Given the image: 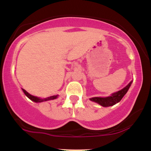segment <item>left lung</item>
<instances>
[{
  "label": "left lung",
  "mask_w": 151,
  "mask_h": 151,
  "mask_svg": "<svg viewBox=\"0 0 151 151\" xmlns=\"http://www.w3.org/2000/svg\"><path fill=\"white\" fill-rule=\"evenodd\" d=\"M132 84V82L129 83V85L126 87H125L121 91H118V92L112 94L111 96L106 97V98H101V97H94V98L91 99V101H95V102L98 103L100 105L103 106H112V105L115 104L116 103H118L123 96H124L125 94L127 93L128 90H129V87L131 86Z\"/></svg>",
  "instance_id": "8db88e82"
}]
</instances>
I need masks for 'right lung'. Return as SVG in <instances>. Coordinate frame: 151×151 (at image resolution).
I'll use <instances>...</instances> for the list:
<instances>
[{"mask_svg":"<svg viewBox=\"0 0 151 151\" xmlns=\"http://www.w3.org/2000/svg\"><path fill=\"white\" fill-rule=\"evenodd\" d=\"M22 91H23L24 93L25 94V96H28L30 100H32V101H35V102H42V101H48V100H52V99H56L58 96V95H56V96H52L48 97V98L44 99H41L38 98V97H36V96H34L30 95V94L28 93L27 92V91H25V90L22 89Z\"/></svg>","mask_w":151,"mask_h":151,"instance_id":"1","label":"right lung"}]
</instances>
